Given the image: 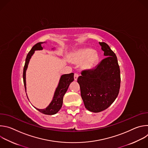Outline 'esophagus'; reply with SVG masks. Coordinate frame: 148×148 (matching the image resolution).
<instances>
[{"label":"esophagus","instance_id":"34e87169","mask_svg":"<svg viewBox=\"0 0 148 148\" xmlns=\"http://www.w3.org/2000/svg\"><path fill=\"white\" fill-rule=\"evenodd\" d=\"M78 77V74L77 73H74V79L76 81L77 80V78Z\"/></svg>","mask_w":148,"mask_h":148}]
</instances>
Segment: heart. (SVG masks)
<instances>
[{
    "label": "heart",
    "mask_w": 148,
    "mask_h": 148,
    "mask_svg": "<svg viewBox=\"0 0 148 148\" xmlns=\"http://www.w3.org/2000/svg\"><path fill=\"white\" fill-rule=\"evenodd\" d=\"M70 61L74 64L82 62V68L90 70L94 68L99 60L98 53L90 49H81L72 53L70 57Z\"/></svg>",
    "instance_id": "obj_1"
}]
</instances>
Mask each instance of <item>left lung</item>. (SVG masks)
Returning a JSON list of instances; mask_svg holds the SVG:
<instances>
[{"label": "left lung", "mask_w": 148, "mask_h": 148, "mask_svg": "<svg viewBox=\"0 0 148 148\" xmlns=\"http://www.w3.org/2000/svg\"><path fill=\"white\" fill-rule=\"evenodd\" d=\"M106 56L96 68L84 70L77 82L86 109L99 112L108 108L114 102L119 92L121 76L117 57L110 46L99 42Z\"/></svg>", "instance_id": "left-lung-1"}]
</instances>
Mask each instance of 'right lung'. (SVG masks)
Here are the masks:
<instances>
[{
	"instance_id": "add662e5",
	"label": "right lung",
	"mask_w": 148,
	"mask_h": 148,
	"mask_svg": "<svg viewBox=\"0 0 148 148\" xmlns=\"http://www.w3.org/2000/svg\"><path fill=\"white\" fill-rule=\"evenodd\" d=\"M46 42H40L36 44L29 52L28 54L27 55L26 58L25 64L23 69V82L24 86L25 88V91L26 92V72L28 67L29 62L30 60L34 53L36 50H43V47L41 46V45L45 43ZM74 81V73H70L67 74L62 75L60 77L58 86L55 91L54 97L50 103L49 105V106L45 108V109H38L34 107L36 110L38 111L41 112L42 114H44L46 115H54L57 113L59 110L61 109L62 105V101H63V97L67 92L70 84L71 82ZM27 95V94H26ZM28 98V97H27Z\"/></svg>"
}]
</instances>
